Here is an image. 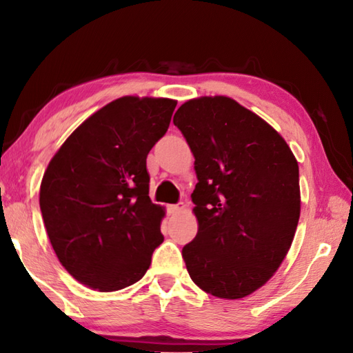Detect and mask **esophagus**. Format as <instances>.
<instances>
[{
  "instance_id": "esophagus-1",
  "label": "esophagus",
  "mask_w": 353,
  "mask_h": 353,
  "mask_svg": "<svg viewBox=\"0 0 353 353\" xmlns=\"http://www.w3.org/2000/svg\"><path fill=\"white\" fill-rule=\"evenodd\" d=\"M182 210H185V203H177V205H171L170 206V212L171 214H177V212H181Z\"/></svg>"
}]
</instances>
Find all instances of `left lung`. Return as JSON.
Segmentation results:
<instances>
[{
  "instance_id": "left-lung-1",
  "label": "left lung",
  "mask_w": 353,
  "mask_h": 353,
  "mask_svg": "<svg viewBox=\"0 0 353 353\" xmlns=\"http://www.w3.org/2000/svg\"><path fill=\"white\" fill-rule=\"evenodd\" d=\"M194 154L199 222L182 257L191 280L219 299L261 288L292 245L300 219L299 163L260 116L226 96L182 103L174 114Z\"/></svg>"
}]
</instances>
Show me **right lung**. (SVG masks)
I'll return each mask as SVG.
<instances>
[{
  "label": "right lung",
  "mask_w": 353,
  "mask_h": 353,
  "mask_svg": "<svg viewBox=\"0 0 353 353\" xmlns=\"http://www.w3.org/2000/svg\"><path fill=\"white\" fill-rule=\"evenodd\" d=\"M176 101L123 96L88 117L48 163L39 190L61 265L90 289L139 281L163 241L162 206L148 196L147 156L167 133Z\"/></svg>",
  "instance_id": "1"
}]
</instances>
